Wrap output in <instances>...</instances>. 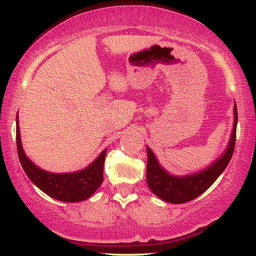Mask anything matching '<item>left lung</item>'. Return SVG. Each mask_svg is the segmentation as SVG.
Returning <instances> with one entry per match:
<instances>
[{
  "instance_id": "obj_1",
  "label": "left lung",
  "mask_w": 256,
  "mask_h": 256,
  "mask_svg": "<svg viewBox=\"0 0 256 256\" xmlns=\"http://www.w3.org/2000/svg\"><path fill=\"white\" fill-rule=\"evenodd\" d=\"M234 122L230 142L224 154L218 160L214 161L206 170H202L192 174L177 177L170 174L160 166L155 158L154 152L146 146L148 152V164H146V183L150 190L158 198L170 204H185L204 194L212 185L216 178L222 174L226 166L230 162L234 154V143H236V128H237V107L234 108Z\"/></svg>"
}]
</instances>
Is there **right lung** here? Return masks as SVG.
I'll return each mask as SVG.
<instances>
[{
    "label": "right lung",
    "instance_id": "add662e5",
    "mask_svg": "<svg viewBox=\"0 0 256 256\" xmlns=\"http://www.w3.org/2000/svg\"><path fill=\"white\" fill-rule=\"evenodd\" d=\"M16 148L20 164L30 180L50 198L64 202H80L89 198L104 182V165L107 149L86 168L73 173H50L34 165L25 155L20 140L16 116Z\"/></svg>",
    "mask_w": 256,
    "mask_h": 256
}]
</instances>
